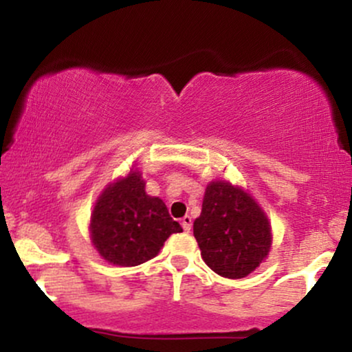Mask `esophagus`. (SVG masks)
I'll return each instance as SVG.
<instances>
[{"instance_id": "esophagus-1", "label": "esophagus", "mask_w": 352, "mask_h": 352, "mask_svg": "<svg viewBox=\"0 0 352 352\" xmlns=\"http://www.w3.org/2000/svg\"><path fill=\"white\" fill-rule=\"evenodd\" d=\"M182 228H184L185 232H190V228H192V217L185 215L182 218Z\"/></svg>"}]
</instances>
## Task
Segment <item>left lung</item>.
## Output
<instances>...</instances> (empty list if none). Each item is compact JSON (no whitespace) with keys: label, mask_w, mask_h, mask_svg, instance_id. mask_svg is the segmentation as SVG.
Segmentation results:
<instances>
[{"label":"left lung","mask_w":352,"mask_h":352,"mask_svg":"<svg viewBox=\"0 0 352 352\" xmlns=\"http://www.w3.org/2000/svg\"><path fill=\"white\" fill-rule=\"evenodd\" d=\"M193 235L205 263L232 280L253 273L268 258L273 243L265 210L246 190L227 180L207 185Z\"/></svg>","instance_id":"1"}]
</instances>
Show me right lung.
Instances as JSON below:
<instances>
[{
    "label": "right lung",
    "instance_id": "right-lung-1",
    "mask_svg": "<svg viewBox=\"0 0 352 352\" xmlns=\"http://www.w3.org/2000/svg\"><path fill=\"white\" fill-rule=\"evenodd\" d=\"M164 200L145 192L135 165L100 192L91 212V241L107 263L137 266L157 256L172 233H180Z\"/></svg>",
    "mask_w": 352,
    "mask_h": 352
}]
</instances>
